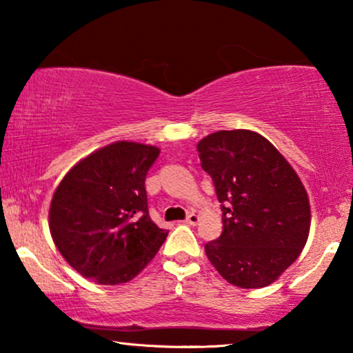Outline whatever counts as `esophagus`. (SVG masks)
<instances>
[{"mask_svg": "<svg viewBox=\"0 0 353 353\" xmlns=\"http://www.w3.org/2000/svg\"><path fill=\"white\" fill-rule=\"evenodd\" d=\"M185 221H186L188 225L194 226V225L199 223V215H196V214H190V215H188V219H186Z\"/></svg>", "mask_w": 353, "mask_h": 353, "instance_id": "obj_1", "label": "esophagus"}]
</instances>
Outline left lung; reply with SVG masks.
I'll return each instance as SVG.
<instances>
[{"label": "left lung", "mask_w": 353, "mask_h": 353, "mask_svg": "<svg viewBox=\"0 0 353 353\" xmlns=\"http://www.w3.org/2000/svg\"><path fill=\"white\" fill-rule=\"evenodd\" d=\"M214 180L223 231L205 244L216 272L236 288L276 281L296 262L310 233L305 186L281 152L252 130H220L197 143Z\"/></svg>", "instance_id": "8db88e82"}]
</instances>
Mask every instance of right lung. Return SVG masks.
I'll use <instances>...</instances> for the list:
<instances>
[{"instance_id": "obj_1", "label": "right lung", "mask_w": 353, "mask_h": 353, "mask_svg": "<svg viewBox=\"0 0 353 353\" xmlns=\"http://www.w3.org/2000/svg\"><path fill=\"white\" fill-rule=\"evenodd\" d=\"M161 149L115 141L77 162L57 185L50 233L65 262L96 284L128 283L168 231L149 216L144 180Z\"/></svg>"}]
</instances>
